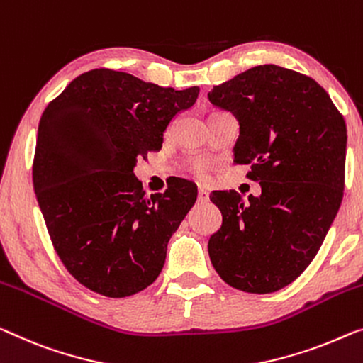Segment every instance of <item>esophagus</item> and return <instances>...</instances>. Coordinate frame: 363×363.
I'll use <instances>...</instances> for the list:
<instances>
[{
	"label": "esophagus",
	"instance_id": "1",
	"mask_svg": "<svg viewBox=\"0 0 363 363\" xmlns=\"http://www.w3.org/2000/svg\"><path fill=\"white\" fill-rule=\"evenodd\" d=\"M197 200H199V202H208V192L207 191H203V189H202V191H199L197 192Z\"/></svg>",
	"mask_w": 363,
	"mask_h": 363
}]
</instances>
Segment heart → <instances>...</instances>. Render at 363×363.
Masks as SVG:
<instances>
[{
	"mask_svg": "<svg viewBox=\"0 0 363 363\" xmlns=\"http://www.w3.org/2000/svg\"><path fill=\"white\" fill-rule=\"evenodd\" d=\"M210 167H212V166H210L208 161L197 160V161H192V163H191V172L197 177V179L205 181V179H208Z\"/></svg>",
	"mask_w": 363,
	"mask_h": 363,
	"instance_id": "heart-1",
	"label": "heart"
}]
</instances>
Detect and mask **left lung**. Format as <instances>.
<instances>
[{
    "instance_id": "obj_1",
    "label": "left lung",
    "mask_w": 363,
    "mask_h": 363,
    "mask_svg": "<svg viewBox=\"0 0 363 363\" xmlns=\"http://www.w3.org/2000/svg\"><path fill=\"white\" fill-rule=\"evenodd\" d=\"M240 122L236 164L262 194L236 191L210 200L223 221L208 256L226 284L272 294L300 277L320 251L344 196L347 128L315 79L277 65H259L208 93Z\"/></svg>"
}]
</instances>
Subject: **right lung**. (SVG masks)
<instances>
[{"instance_id": "1", "label": "right lung", "mask_w": 363, "mask_h": 363, "mask_svg": "<svg viewBox=\"0 0 363 363\" xmlns=\"http://www.w3.org/2000/svg\"><path fill=\"white\" fill-rule=\"evenodd\" d=\"M199 88L145 83L109 68L73 79L43 111L32 181L52 245L86 289L123 298L147 289L164 266L167 241L197 199L174 179L145 196L138 158L160 151L177 112Z\"/></svg>"}]
</instances>
